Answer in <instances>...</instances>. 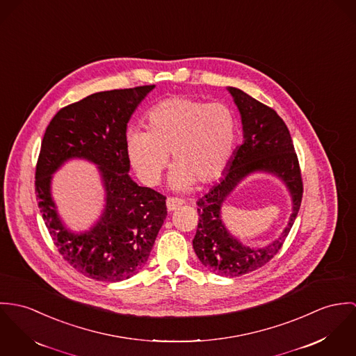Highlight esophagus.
Masks as SVG:
<instances>
[{"instance_id": "obj_1", "label": "esophagus", "mask_w": 356, "mask_h": 356, "mask_svg": "<svg viewBox=\"0 0 356 356\" xmlns=\"http://www.w3.org/2000/svg\"><path fill=\"white\" fill-rule=\"evenodd\" d=\"M184 202L181 199H177V197H168L166 199V207L169 211H175L176 209H179Z\"/></svg>"}]
</instances>
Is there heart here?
<instances>
[{
    "label": "heart",
    "mask_w": 356,
    "mask_h": 356,
    "mask_svg": "<svg viewBox=\"0 0 356 356\" xmlns=\"http://www.w3.org/2000/svg\"><path fill=\"white\" fill-rule=\"evenodd\" d=\"M147 131L127 135V154L138 177L157 186L172 154L170 186L190 190L224 176L235 153L237 120L225 104H207L176 95L156 104L147 113Z\"/></svg>",
    "instance_id": "heart-1"
}]
</instances>
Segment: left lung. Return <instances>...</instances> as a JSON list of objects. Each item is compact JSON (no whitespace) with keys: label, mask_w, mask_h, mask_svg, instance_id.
<instances>
[{"label":"left lung","mask_w":356,"mask_h":356,"mask_svg":"<svg viewBox=\"0 0 356 356\" xmlns=\"http://www.w3.org/2000/svg\"><path fill=\"white\" fill-rule=\"evenodd\" d=\"M228 91L241 118L244 140L220 183L197 202L199 222L193 245L206 269L218 276L238 277L262 268L280 251L300 209L303 183L293 142L282 119L244 91L235 87H228ZM255 171L281 178L293 197V213L286 229L265 248L244 246L220 220L223 200L241 179Z\"/></svg>","instance_id":"obj_1"}]
</instances>
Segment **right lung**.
<instances>
[{"instance_id": "right-lung-1", "label": "right lung", "mask_w": 356, "mask_h": 356, "mask_svg": "<svg viewBox=\"0 0 356 356\" xmlns=\"http://www.w3.org/2000/svg\"><path fill=\"white\" fill-rule=\"evenodd\" d=\"M154 87L91 94L60 109L43 135L35 170L42 218L63 258L97 281L135 276L146 265L168 214L166 197L138 186L128 175L127 124ZM72 158L98 164L106 188L100 220L81 234L66 229L51 197L52 173Z\"/></svg>"}]
</instances>
